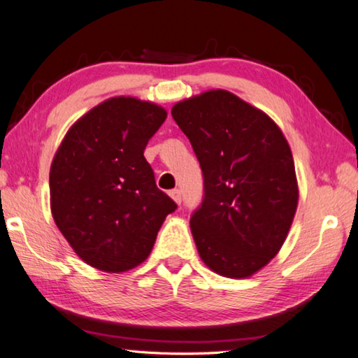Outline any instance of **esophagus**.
<instances>
[{
	"label": "esophagus",
	"mask_w": 358,
	"mask_h": 358,
	"mask_svg": "<svg viewBox=\"0 0 358 358\" xmlns=\"http://www.w3.org/2000/svg\"><path fill=\"white\" fill-rule=\"evenodd\" d=\"M171 197H172L173 201L177 202V203H181V192H180V189H172V191H171Z\"/></svg>",
	"instance_id": "obj_1"
}]
</instances>
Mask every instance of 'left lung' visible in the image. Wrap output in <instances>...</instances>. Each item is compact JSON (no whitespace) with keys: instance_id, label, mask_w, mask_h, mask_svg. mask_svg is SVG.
<instances>
[{"instance_id":"1","label":"left lung","mask_w":358,"mask_h":358,"mask_svg":"<svg viewBox=\"0 0 358 358\" xmlns=\"http://www.w3.org/2000/svg\"><path fill=\"white\" fill-rule=\"evenodd\" d=\"M172 117L203 173V201L191 216L199 256L217 275H254L281 250L299 203L286 137L226 90L177 102Z\"/></svg>"}]
</instances>
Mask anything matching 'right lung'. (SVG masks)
Returning <instances> with one entry per match:
<instances>
[{"mask_svg":"<svg viewBox=\"0 0 358 358\" xmlns=\"http://www.w3.org/2000/svg\"><path fill=\"white\" fill-rule=\"evenodd\" d=\"M167 118L137 98H110L77 120L50 167V207L59 232L83 262L128 271L153 250L166 216L177 210L157 189L143 150Z\"/></svg>","mask_w":358,"mask_h":358,"instance_id":"obj_1","label":"right lung"}]
</instances>
